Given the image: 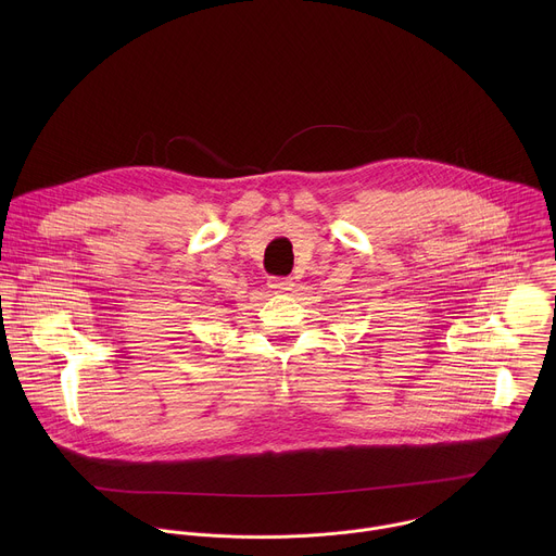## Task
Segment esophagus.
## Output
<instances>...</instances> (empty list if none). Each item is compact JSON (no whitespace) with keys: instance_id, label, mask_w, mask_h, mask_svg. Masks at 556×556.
<instances>
[{"instance_id":"esophagus-1","label":"esophagus","mask_w":556,"mask_h":556,"mask_svg":"<svg viewBox=\"0 0 556 556\" xmlns=\"http://www.w3.org/2000/svg\"><path fill=\"white\" fill-rule=\"evenodd\" d=\"M268 286H270V290L273 292H277V294H281V292H288V290H292V279H288V277H273L270 281H268Z\"/></svg>"}]
</instances>
